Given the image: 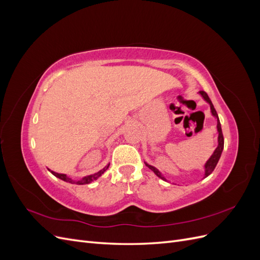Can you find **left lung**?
I'll return each mask as SVG.
<instances>
[{
    "mask_svg": "<svg viewBox=\"0 0 260 260\" xmlns=\"http://www.w3.org/2000/svg\"><path fill=\"white\" fill-rule=\"evenodd\" d=\"M199 93L201 94L202 98H203L204 100H205V101L207 102V103L209 104L211 115L214 116V117L216 118V119H217L218 146L216 147V149L214 151V153H212V155L210 156V158L206 161L205 166H204V168H205V174H204V178H206V177H208V176L211 174L212 171H214V169H215V168H216V166H217V164H218V161H219V159H220V156H221V153H222V151H223L224 140H223V135H222V130H221V124H220L218 114H217V112H216V109H215L214 105H212V103H211V101H210L209 96L207 95V93H206V92H204V91H200ZM145 165H146V166H147L149 169L154 171V174H155L157 177L160 178V179H162L164 181H167V179L165 178V177L161 175V172H160L158 169L155 168L154 166H151V165H148V164H146V162H145Z\"/></svg>",
    "mask_w": 260,
    "mask_h": 260,
    "instance_id": "obj_1",
    "label": "left lung"
}]
</instances>
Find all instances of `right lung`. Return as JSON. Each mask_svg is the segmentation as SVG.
I'll return each instance as SVG.
<instances>
[{"mask_svg":"<svg viewBox=\"0 0 260 260\" xmlns=\"http://www.w3.org/2000/svg\"><path fill=\"white\" fill-rule=\"evenodd\" d=\"M108 167H109V164L107 165V166H105L103 169H101L100 171L95 172V174L90 175V176H86V177H83L81 180H78V181L73 180L72 178L67 177V176L64 175V174H57V172L52 171V170H50V169H49V171H51L52 175H54L55 177H57L58 179H60V180H62V181H66V182H69V183H73V184H74V183H76V184H89V183L92 182V181L96 180L99 177H101L102 175H103L104 172L108 169Z\"/></svg>","mask_w":260,"mask_h":260,"instance_id":"add662e5","label":"right lung"}]
</instances>
